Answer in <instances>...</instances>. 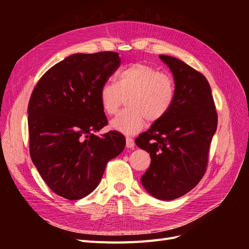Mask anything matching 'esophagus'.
<instances>
[{
	"mask_svg": "<svg viewBox=\"0 0 249 249\" xmlns=\"http://www.w3.org/2000/svg\"><path fill=\"white\" fill-rule=\"evenodd\" d=\"M125 142H126V147L127 148H134L135 146V141L132 137H126L125 138Z\"/></svg>",
	"mask_w": 249,
	"mask_h": 249,
	"instance_id": "esophagus-1",
	"label": "esophagus"
}]
</instances>
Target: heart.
<instances>
[{
  "label": "heart",
  "instance_id": "1",
  "mask_svg": "<svg viewBox=\"0 0 249 249\" xmlns=\"http://www.w3.org/2000/svg\"><path fill=\"white\" fill-rule=\"evenodd\" d=\"M126 99L127 108L112 120L111 129L131 135L145 124L167 114L176 99V83L171 74L158 71L145 63H133L117 73V84L105 82L100 90L102 108L114 115Z\"/></svg>",
  "mask_w": 249,
  "mask_h": 249
}]
</instances>
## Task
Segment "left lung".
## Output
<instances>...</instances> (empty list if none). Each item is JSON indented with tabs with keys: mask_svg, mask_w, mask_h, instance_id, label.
Instances as JSON below:
<instances>
[{
	"mask_svg": "<svg viewBox=\"0 0 249 249\" xmlns=\"http://www.w3.org/2000/svg\"><path fill=\"white\" fill-rule=\"evenodd\" d=\"M172 71L176 99L168 113L135 139L150 156L141 178L154 197L172 200L196 186L205 175L218 116L208 80L182 60L160 55Z\"/></svg>",
	"mask_w": 249,
	"mask_h": 249,
	"instance_id": "obj_1",
	"label": "left lung"
}]
</instances>
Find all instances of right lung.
I'll return each mask as SVG.
<instances>
[{
    "mask_svg": "<svg viewBox=\"0 0 249 249\" xmlns=\"http://www.w3.org/2000/svg\"><path fill=\"white\" fill-rule=\"evenodd\" d=\"M119 65L115 52L73 54L51 67L33 89L28 106L30 156L59 196H87L107 163L125 146L117 131L93 134L108 124L100 90Z\"/></svg>",
    "mask_w": 249,
    "mask_h": 249,
    "instance_id": "add662e5",
    "label": "right lung"
}]
</instances>
